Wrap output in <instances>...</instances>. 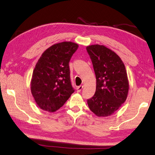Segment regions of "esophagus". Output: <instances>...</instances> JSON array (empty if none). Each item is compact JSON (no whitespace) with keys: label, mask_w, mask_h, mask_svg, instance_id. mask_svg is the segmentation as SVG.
Here are the masks:
<instances>
[{"label":"esophagus","mask_w":155,"mask_h":155,"mask_svg":"<svg viewBox=\"0 0 155 155\" xmlns=\"http://www.w3.org/2000/svg\"><path fill=\"white\" fill-rule=\"evenodd\" d=\"M83 86H82V85L78 87H77V92L78 93H80L81 91H82V89H83Z\"/></svg>","instance_id":"obj_1"}]
</instances>
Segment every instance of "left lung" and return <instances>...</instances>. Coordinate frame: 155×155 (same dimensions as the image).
<instances>
[{
    "instance_id": "left-lung-1",
    "label": "left lung",
    "mask_w": 155,
    "mask_h": 155,
    "mask_svg": "<svg viewBox=\"0 0 155 155\" xmlns=\"http://www.w3.org/2000/svg\"><path fill=\"white\" fill-rule=\"evenodd\" d=\"M96 76V91L87 100L88 106L98 117L111 116L128 97L129 81L125 65L114 51L105 45L87 46Z\"/></svg>"
}]
</instances>
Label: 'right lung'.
<instances>
[{
    "label": "right lung",
    "mask_w": 155,
    "mask_h": 155,
    "mask_svg": "<svg viewBox=\"0 0 155 155\" xmlns=\"http://www.w3.org/2000/svg\"><path fill=\"white\" fill-rule=\"evenodd\" d=\"M78 48V45L72 41L54 44L44 51L36 63L31 91L41 110L50 113L57 111L74 93L69 62Z\"/></svg>",
    "instance_id": "1"
}]
</instances>
